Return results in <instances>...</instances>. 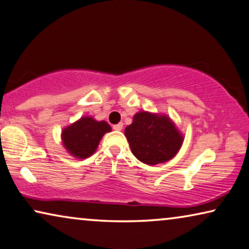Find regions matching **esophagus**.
<instances>
[{"label": "esophagus", "mask_w": 249, "mask_h": 249, "mask_svg": "<svg viewBox=\"0 0 249 249\" xmlns=\"http://www.w3.org/2000/svg\"><path fill=\"white\" fill-rule=\"evenodd\" d=\"M113 128L115 129V131H122V128H123V124L118 123V124H116V125H114Z\"/></svg>", "instance_id": "esophagus-1"}]
</instances>
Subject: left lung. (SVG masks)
<instances>
[{
  "instance_id": "8db88e82",
  "label": "left lung",
  "mask_w": 249,
  "mask_h": 249,
  "mask_svg": "<svg viewBox=\"0 0 249 249\" xmlns=\"http://www.w3.org/2000/svg\"><path fill=\"white\" fill-rule=\"evenodd\" d=\"M124 134L132 153L147 165L168 162L176 157L184 136L166 114L141 110L133 116Z\"/></svg>"
}]
</instances>
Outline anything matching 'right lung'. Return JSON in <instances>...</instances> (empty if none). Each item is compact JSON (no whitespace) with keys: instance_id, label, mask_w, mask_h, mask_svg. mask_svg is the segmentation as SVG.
Returning <instances> with one entry per match:
<instances>
[{"instance_id":"1","label":"right lung","mask_w":249,"mask_h":249,"mask_svg":"<svg viewBox=\"0 0 249 249\" xmlns=\"http://www.w3.org/2000/svg\"><path fill=\"white\" fill-rule=\"evenodd\" d=\"M110 131L107 122L83 116L62 129L61 142L71 157L84 160L95 153L103 136Z\"/></svg>"}]
</instances>
